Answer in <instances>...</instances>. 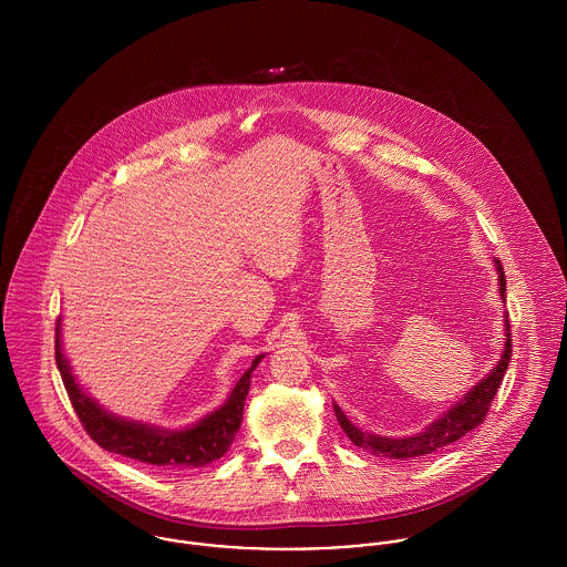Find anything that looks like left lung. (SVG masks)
Masks as SVG:
<instances>
[{"label":"left lung","instance_id":"1","mask_svg":"<svg viewBox=\"0 0 567 567\" xmlns=\"http://www.w3.org/2000/svg\"><path fill=\"white\" fill-rule=\"evenodd\" d=\"M497 266V284H499V297L502 301H506V277L502 270V264L495 259ZM504 331H506V342H504V351L499 362L491 369V373L485 380H481L461 402L452 405L445 414H441L434 423H430L423 432L414 434V436H405V439H389V436H375L369 432H362L360 427H355L344 412L340 410V405L333 404L336 419L340 423V427L344 430V434L351 439V443H355L358 447L375 454V456H384V458H395V461H405V458H416V456H425L436 452L443 445H450L454 441H458L461 436H465L470 430H474L476 425H481L488 414L491 402L502 384V378L508 369L511 362V324H508V315L504 319Z\"/></svg>","mask_w":567,"mask_h":567}]
</instances>
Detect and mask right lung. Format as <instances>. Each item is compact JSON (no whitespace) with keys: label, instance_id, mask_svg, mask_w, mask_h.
Listing matches in <instances>:
<instances>
[{"label":"right lung","instance_id":"add662e5","mask_svg":"<svg viewBox=\"0 0 567 567\" xmlns=\"http://www.w3.org/2000/svg\"><path fill=\"white\" fill-rule=\"evenodd\" d=\"M264 355H257L250 369L236 382L227 402L185 430H163L157 425L120 419L93 402L72 375V367L61 349V319L56 323V367L65 391L74 405L86 434L106 452L135 458L155 467H203L220 458L243 423L244 402L250 389V373Z\"/></svg>","mask_w":567,"mask_h":567}]
</instances>
